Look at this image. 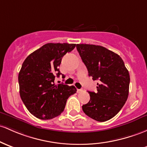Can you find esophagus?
Returning a JSON list of instances; mask_svg holds the SVG:
<instances>
[{"label": "esophagus", "instance_id": "34e87169", "mask_svg": "<svg viewBox=\"0 0 147 147\" xmlns=\"http://www.w3.org/2000/svg\"><path fill=\"white\" fill-rule=\"evenodd\" d=\"M77 93H82V92H83V90H82V89H77Z\"/></svg>", "mask_w": 147, "mask_h": 147}]
</instances>
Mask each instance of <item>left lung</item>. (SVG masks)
<instances>
[{"instance_id": "obj_1", "label": "left lung", "mask_w": 147, "mask_h": 147, "mask_svg": "<svg viewBox=\"0 0 147 147\" xmlns=\"http://www.w3.org/2000/svg\"><path fill=\"white\" fill-rule=\"evenodd\" d=\"M77 49L88 76L98 80L97 92L88 91L90 100L84 112L97 121L109 120L118 114L128 97L130 75L118 54L99 45L78 44Z\"/></svg>"}]
</instances>
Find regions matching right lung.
I'll list each match as a JSON object with an SVG mask.
<instances>
[{"instance_id": "obj_1", "label": "right lung", "mask_w": 147, "mask_h": 147, "mask_svg": "<svg viewBox=\"0 0 147 147\" xmlns=\"http://www.w3.org/2000/svg\"><path fill=\"white\" fill-rule=\"evenodd\" d=\"M76 44L47 43L30 54L19 73V93L27 109L37 118L51 119L63 112L67 100L77 92L74 86L55 85V75L66 53ZM63 77V75H62Z\"/></svg>"}]
</instances>
